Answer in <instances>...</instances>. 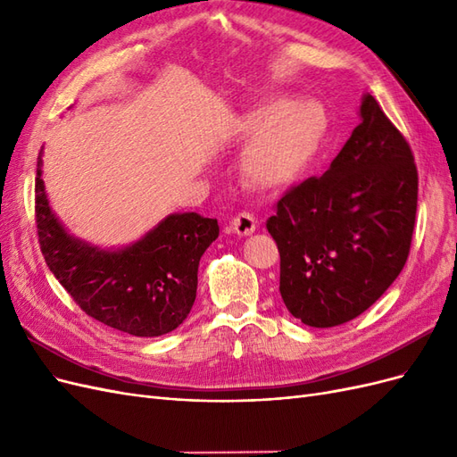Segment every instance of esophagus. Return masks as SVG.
Masks as SVG:
<instances>
[{
	"mask_svg": "<svg viewBox=\"0 0 457 457\" xmlns=\"http://www.w3.org/2000/svg\"><path fill=\"white\" fill-rule=\"evenodd\" d=\"M255 227H257V219L250 212H240L230 223L232 232L238 234V237H250V234L255 232Z\"/></svg>",
	"mask_w": 457,
	"mask_h": 457,
	"instance_id": "esophagus-1",
	"label": "esophagus"
}]
</instances>
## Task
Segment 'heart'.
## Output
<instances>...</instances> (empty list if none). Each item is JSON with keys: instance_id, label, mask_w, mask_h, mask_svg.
<instances>
[{"instance_id": "1", "label": "heart", "mask_w": 457, "mask_h": 457, "mask_svg": "<svg viewBox=\"0 0 457 457\" xmlns=\"http://www.w3.org/2000/svg\"><path fill=\"white\" fill-rule=\"evenodd\" d=\"M326 116L312 103L269 96L247 108L237 121L240 139L250 141L242 154V175L261 190L292 185L320 148Z\"/></svg>"}]
</instances>
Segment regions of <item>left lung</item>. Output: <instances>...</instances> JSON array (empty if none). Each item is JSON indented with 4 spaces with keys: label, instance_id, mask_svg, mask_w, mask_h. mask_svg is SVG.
<instances>
[{
    "label": "left lung",
    "instance_id": "left-lung-1",
    "mask_svg": "<svg viewBox=\"0 0 457 457\" xmlns=\"http://www.w3.org/2000/svg\"><path fill=\"white\" fill-rule=\"evenodd\" d=\"M361 123L322 177L287 190L267 220L287 311L334 328L370 309L404 269L418 207L410 145L366 93Z\"/></svg>",
    "mask_w": 457,
    "mask_h": 457
}]
</instances>
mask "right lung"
I'll return each mask as SVG.
<instances>
[{"instance_id":"right-lung-1","label":"right lung","mask_w":457,"mask_h":457,"mask_svg":"<svg viewBox=\"0 0 457 457\" xmlns=\"http://www.w3.org/2000/svg\"><path fill=\"white\" fill-rule=\"evenodd\" d=\"M41 154L36 225L54 278L86 314L129 336L158 337L181 326L196 299L200 257L219 237L217 219L171 213L129 245L99 247L68 232L51 210Z\"/></svg>"}]
</instances>
